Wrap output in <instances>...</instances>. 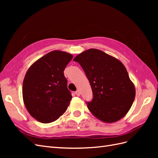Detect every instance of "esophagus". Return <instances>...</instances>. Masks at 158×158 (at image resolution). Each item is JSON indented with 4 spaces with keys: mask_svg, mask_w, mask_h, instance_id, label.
<instances>
[{
    "mask_svg": "<svg viewBox=\"0 0 158 158\" xmlns=\"http://www.w3.org/2000/svg\"><path fill=\"white\" fill-rule=\"evenodd\" d=\"M75 94H76V95H78V96H80V92L79 90L76 91V92H75Z\"/></svg>",
    "mask_w": 158,
    "mask_h": 158,
    "instance_id": "esophagus-1",
    "label": "esophagus"
}]
</instances>
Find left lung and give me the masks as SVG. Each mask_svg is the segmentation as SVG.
<instances>
[{
    "mask_svg": "<svg viewBox=\"0 0 158 158\" xmlns=\"http://www.w3.org/2000/svg\"><path fill=\"white\" fill-rule=\"evenodd\" d=\"M74 60L82 66L93 92L89 111L102 122L112 123L125 117L135 100L136 89L125 66L102 51L90 49Z\"/></svg>",
    "mask_w": 158,
    "mask_h": 158,
    "instance_id": "left-lung-1",
    "label": "left lung"
}]
</instances>
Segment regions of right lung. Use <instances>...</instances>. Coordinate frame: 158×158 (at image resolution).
I'll return each mask as SVG.
<instances>
[{
	"label": "right lung",
	"instance_id": "1",
	"mask_svg": "<svg viewBox=\"0 0 158 158\" xmlns=\"http://www.w3.org/2000/svg\"><path fill=\"white\" fill-rule=\"evenodd\" d=\"M73 55L51 51L33 63L23 81L22 95L30 115L42 123L57 120L65 113L72 99L64 69Z\"/></svg>",
	"mask_w": 158,
	"mask_h": 158
}]
</instances>
